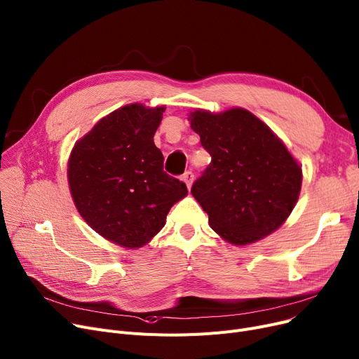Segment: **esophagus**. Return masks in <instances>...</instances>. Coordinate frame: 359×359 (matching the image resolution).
Returning a JSON list of instances; mask_svg holds the SVG:
<instances>
[{
  "instance_id": "obj_1",
  "label": "esophagus",
  "mask_w": 359,
  "mask_h": 359,
  "mask_svg": "<svg viewBox=\"0 0 359 359\" xmlns=\"http://www.w3.org/2000/svg\"><path fill=\"white\" fill-rule=\"evenodd\" d=\"M182 180L186 183L187 189H191L192 183H194V173H192V172H184L183 176H182Z\"/></svg>"
}]
</instances>
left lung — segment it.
Segmentation results:
<instances>
[{"mask_svg": "<svg viewBox=\"0 0 359 359\" xmlns=\"http://www.w3.org/2000/svg\"><path fill=\"white\" fill-rule=\"evenodd\" d=\"M191 128L211 163L192 186L211 229L234 246L276 231L297 205L303 170L275 132L243 107L196 109Z\"/></svg>", "mask_w": 359, "mask_h": 359, "instance_id": "left-lung-1", "label": "left lung"}]
</instances>
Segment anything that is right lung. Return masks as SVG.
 Wrapping results in <instances>:
<instances>
[{
	"label": "right lung",
	"mask_w": 359,
	"mask_h": 359,
	"mask_svg": "<svg viewBox=\"0 0 359 359\" xmlns=\"http://www.w3.org/2000/svg\"><path fill=\"white\" fill-rule=\"evenodd\" d=\"M164 110L141 103L113 110L74 144L68 158L75 208L94 231L128 250L145 246L187 195L186 184L163 170L153 140Z\"/></svg>",
	"instance_id": "add662e5"
}]
</instances>
